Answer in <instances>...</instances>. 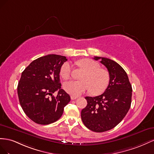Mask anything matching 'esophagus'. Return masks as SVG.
I'll return each mask as SVG.
<instances>
[{"label":"esophagus","instance_id":"esophagus-1","mask_svg":"<svg viewBox=\"0 0 154 154\" xmlns=\"http://www.w3.org/2000/svg\"><path fill=\"white\" fill-rule=\"evenodd\" d=\"M77 99V97H75V96H71V99L72 100H75Z\"/></svg>","mask_w":154,"mask_h":154}]
</instances>
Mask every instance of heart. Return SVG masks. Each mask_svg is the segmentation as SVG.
<instances>
[{
	"mask_svg": "<svg viewBox=\"0 0 154 154\" xmlns=\"http://www.w3.org/2000/svg\"><path fill=\"white\" fill-rule=\"evenodd\" d=\"M77 64L86 70L82 81L72 80L64 83V89L68 94L73 96H79L86 91L99 95L104 92L109 85L110 77L106 69L100 68L96 61L90 59H84L77 62ZM72 64L64 63L60 68V75L64 79L69 78L72 75Z\"/></svg>",
	"mask_w": 154,
	"mask_h": 154,
	"instance_id": "heart-1",
	"label": "heart"
}]
</instances>
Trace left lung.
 I'll return each instance as SVG.
<instances>
[{"mask_svg":"<svg viewBox=\"0 0 154 154\" xmlns=\"http://www.w3.org/2000/svg\"><path fill=\"white\" fill-rule=\"evenodd\" d=\"M110 77L109 85L104 93L96 97H86L87 106L82 109L81 119L88 128L103 132L116 127L123 119L131 106L132 88L125 69L115 61L101 57Z\"/></svg>","mask_w":154,"mask_h":154,"instance_id":"1","label":"left lung"}]
</instances>
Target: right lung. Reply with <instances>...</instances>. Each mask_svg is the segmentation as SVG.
<instances>
[{"instance_id": "1", "label": "right lung", "mask_w": 154, "mask_h": 154, "mask_svg": "<svg viewBox=\"0 0 154 154\" xmlns=\"http://www.w3.org/2000/svg\"><path fill=\"white\" fill-rule=\"evenodd\" d=\"M67 60L64 56L50 54L31 63L22 73L17 86L20 104L31 120L49 125L59 119L70 97L61 89L59 73ZM58 90L57 96L52 94Z\"/></svg>"}]
</instances>
